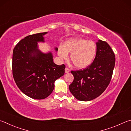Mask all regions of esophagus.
Masks as SVG:
<instances>
[{
	"label": "esophagus",
	"instance_id": "34e87169",
	"mask_svg": "<svg viewBox=\"0 0 131 131\" xmlns=\"http://www.w3.org/2000/svg\"><path fill=\"white\" fill-rule=\"evenodd\" d=\"M70 71V68H68V67H66V68H65V72H66V73H68V72H69Z\"/></svg>",
	"mask_w": 131,
	"mask_h": 131
}]
</instances>
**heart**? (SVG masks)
<instances>
[{
	"mask_svg": "<svg viewBox=\"0 0 131 131\" xmlns=\"http://www.w3.org/2000/svg\"><path fill=\"white\" fill-rule=\"evenodd\" d=\"M58 54L61 59H67L68 53H71L70 59L75 67L84 68L92 63L97 52V45L93 41L74 38L67 40L58 47Z\"/></svg>",
	"mask_w": 131,
	"mask_h": 131,
	"instance_id": "1",
	"label": "heart"
}]
</instances>
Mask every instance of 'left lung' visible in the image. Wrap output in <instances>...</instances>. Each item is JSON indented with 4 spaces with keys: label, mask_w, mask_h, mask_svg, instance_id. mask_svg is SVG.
Segmentation results:
<instances>
[{
    "label": "left lung",
    "mask_w": 131,
    "mask_h": 131,
    "mask_svg": "<svg viewBox=\"0 0 131 131\" xmlns=\"http://www.w3.org/2000/svg\"><path fill=\"white\" fill-rule=\"evenodd\" d=\"M115 61V54L111 47L105 41L99 40L93 63L83 70L71 71L74 81L69 86L70 92L82 101L98 97L111 82Z\"/></svg>",
    "instance_id": "left-lung-1"
}]
</instances>
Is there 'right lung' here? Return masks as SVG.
<instances>
[{
	"label": "right lung",
	"mask_w": 131,
	"mask_h": 131,
	"mask_svg": "<svg viewBox=\"0 0 131 131\" xmlns=\"http://www.w3.org/2000/svg\"><path fill=\"white\" fill-rule=\"evenodd\" d=\"M46 33L26 36L13 50L12 71L15 83L25 95L36 100L48 97L53 90L55 81L65 72L66 66L55 64L51 53L43 54L37 49V42L43 41Z\"/></svg>",
	"instance_id": "right-lung-1"
}]
</instances>
